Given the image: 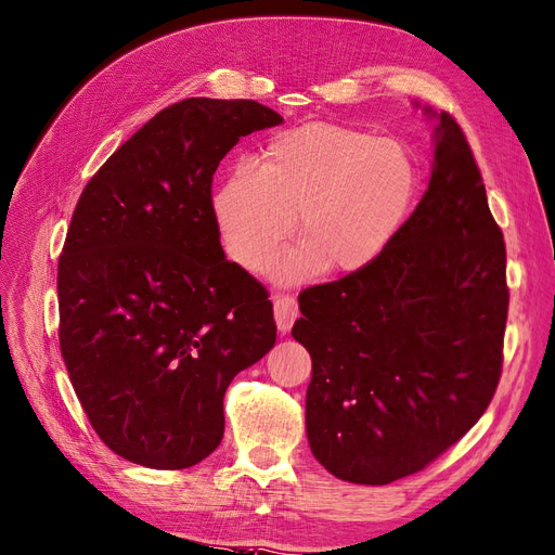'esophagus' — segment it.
I'll use <instances>...</instances> for the list:
<instances>
[{"instance_id": "obj_1", "label": "esophagus", "mask_w": 555, "mask_h": 555, "mask_svg": "<svg viewBox=\"0 0 555 555\" xmlns=\"http://www.w3.org/2000/svg\"><path fill=\"white\" fill-rule=\"evenodd\" d=\"M300 317V309H297V300L291 295H276L274 297V319L281 333H286L293 328L295 319Z\"/></svg>"}]
</instances>
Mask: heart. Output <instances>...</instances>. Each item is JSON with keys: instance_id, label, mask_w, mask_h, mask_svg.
<instances>
[{"instance_id": "obj_1", "label": "heart", "mask_w": 555, "mask_h": 555, "mask_svg": "<svg viewBox=\"0 0 555 555\" xmlns=\"http://www.w3.org/2000/svg\"><path fill=\"white\" fill-rule=\"evenodd\" d=\"M417 190L413 156L391 138L343 124H305L269 138L260 166H238L212 196L230 258L248 272L272 262L300 216L305 244L283 281L333 269L353 274L389 248Z\"/></svg>"}]
</instances>
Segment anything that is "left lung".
Returning <instances> with one entry per match:
<instances>
[{
	"label": "left lung",
	"mask_w": 555,
	"mask_h": 555,
	"mask_svg": "<svg viewBox=\"0 0 555 555\" xmlns=\"http://www.w3.org/2000/svg\"><path fill=\"white\" fill-rule=\"evenodd\" d=\"M438 119L429 188L379 258L300 293L307 438L337 478L387 486L486 413L502 375L506 246L460 124Z\"/></svg>",
	"instance_id": "obj_1"
}]
</instances>
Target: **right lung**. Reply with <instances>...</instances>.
Returning a JSON list of instances; mask_svg holds the SVG:
<instances>
[{"label":"right lung","instance_id":"right-lung-1","mask_svg":"<svg viewBox=\"0 0 555 555\" xmlns=\"http://www.w3.org/2000/svg\"><path fill=\"white\" fill-rule=\"evenodd\" d=\"M255 101L188 98L154 115L83 188L59 260L61 351L95 434L147 468L220 446L224 391L276 343L269 293L224 258L212 173L279 126Z\"/></svg>","mask_w":555,"mask_h":555}]
</instances>
